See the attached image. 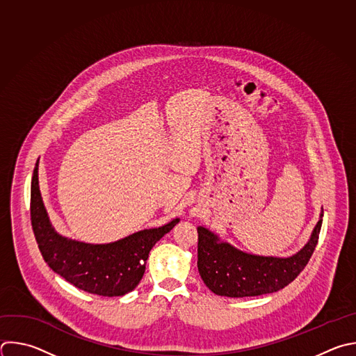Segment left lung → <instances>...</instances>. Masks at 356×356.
I'll return each instance as SVG.
<instances>
[{
	"mask_svg": "<svg viewBox=\"0 0 356 356\" xmlns=\"http://www.w3.org/2000/svg\"><path fill=\"white\" fill-rule=\"evenodd\" d=\"M323 208L307 243L289 257L239 250L205 226H198V273L211 292L227 298L260 296L289 285L309 263L323 223Z\"/></svg>",
	"mask_w": 356,
	"mask_h": 356,
	"instance_id": "8db88e82",
	"label": "left lung"
}]
</instances>
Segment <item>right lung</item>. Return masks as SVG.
I'll return each instance as SVG.
<instances>
[{
  "mask_svg": "<svg viewBox=\"0 0 356 356\" xmlns=\"http://www.w3.org/2000/svg\"><path fill=\"white\" fill-rule=\"evenodd\" d=\"M31 220L39 250L47 266L88 293L123 296L140 284L151 249L179 218L159 227L144 229L111 243H85L60 234L50 222L39 187V161L31 186Z\"/></svg>",
  "mask_w": 356,
  "mask_h": 356,
  "instance_id": "1",
  "label": "right lung"
}]
</instances>
